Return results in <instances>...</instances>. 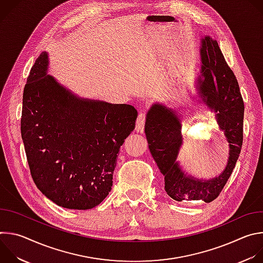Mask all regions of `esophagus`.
Segmentation results:
<instances>
[{
  "instance_id": "34e87169",
  "label": "esophagus",
  "mask_w": 263,
  "mask_h": 263,
  "mask_svg": "<svg viewBox=\"0 0 263 263\" xmlns=\"http://www.w3.org/2000/svg\"><path fill=\"white\" fill-rule=\"evenodd\" d=\"M145 119H146V114L143 110H140L138 112L137 116V120H136V126H135V130L139 133L143 132L144 129V124H145Z\"/></svg>"
}]
</instances>
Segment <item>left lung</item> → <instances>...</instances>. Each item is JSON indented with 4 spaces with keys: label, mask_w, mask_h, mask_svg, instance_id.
Listing matches in <instances>:
<instances>
[{
    "label": "left lung",
    "mask_w": 263,
    "mask_h": 263,
    "mask_svg": "<svg viewBox=\"0 0 263 263\" xmlns=\"http://www.w3.org/2000/svg\"><path fill=\"white\" fill-rule=\"evenodd\" d=\"M201 56L203 79H199V89L203 101L216 112L218 126L229 142L226 170L208 181L185 176L176 161L182 136L180 121L172 109L153 105L144 126L149 151L164 176V190L178 202L201 200L210 203L216 199L235 167L243 139L245 105L233 70L224 60L217 42L209 36L202 42Z\"/></svg>",
    "instance_id": "left-lung-1"
}]
</instances>
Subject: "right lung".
<instances>
[{
  "label": "right lung",
  "instance_id": "add662e5",
  "mask_svg": "<svg viewBox=\"0 0 263 263\" xmlns=\"http://www.w3.org/2000/svg\"><path fill=\"white\" fill-rule=\"evenodd\" d=\"M44 52L23 93L21 133L35 185L58 206L85 210L110 193L121 145L134 130L136 109L81 100L47 74Z\"/></svg>",
  "mask_w": 263,
  "mask_h": 263
}]
</instances>
